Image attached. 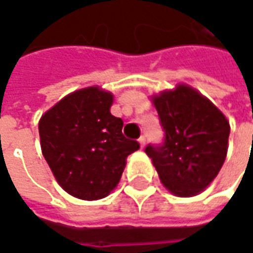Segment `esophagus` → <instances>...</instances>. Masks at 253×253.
<instances>
[{"label": "esophagus", "mask_w": 253, "mask_h": 253, "mask_svg": "<svg viewBox=\"0 0 253 253\" xmlns=\"http://www.w3.org/2000/svg\"><path fill=\"white\" fill-rule=\"evenodd\" d=\"M138 143H140L141 147H144L146 146V136H141V137L138 138Z\"/></svg>", "instance_id": "34e87169"}]
</instances>
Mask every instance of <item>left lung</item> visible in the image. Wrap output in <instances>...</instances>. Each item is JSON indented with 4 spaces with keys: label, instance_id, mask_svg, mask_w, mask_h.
Here are the masks:
<instances>
[{
    "label": "left lung",
    "instance_id": "left-lung-1",
    "mask_svg": "<svg viewBox=\"0 0 253 253\" xmlns=\"http://www.w3.org/2000/svg\"><path fill=\"white\" fill-rule=\"evenodd\" d=\"M164 140L144 148L160 180L178 197H191L218 175L226 157L229 123L203 94L180 84L153 99Z\"/></svg>",
    "mask_w": 253,
    "mask_h": 253
}]
</instances>
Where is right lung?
Returning <instances> with one entry per match:
<instances>
[{
    "label": "right lung",
    "instance_id": "1",
    "mask_svg": "<svg viewBox=\"0 0 253 253\" xmlns=\"http://www.w3.org/2000/svg\"><path fill=\"white\" fill-rule=\"evenodd\" d=\"M113 94L86 87L63 97L39 120L42 154L56 181L81 200H100L120 181L128 154L140 148L110 113Z\"/></svg>",
    "mask_w": 253,
    "mask_h": 253
}]
</instances>
